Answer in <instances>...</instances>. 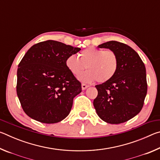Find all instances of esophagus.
<instances>
[{
	"label": "esophagus",
	"instance_id": "obj_1",
	"mask_svg": "<svg viewBox=\"0 0 160 160\" xmlns=\"http://www.w3.org/2000/svg\"><path fill=\"white\" fill-rule=\"evenodd\" d=\"M89 87V85H85V84H84V83H82V90H85V89H87Z\"/></svg>",
	"mask_w": 160,
	"mask_h": 160
}]
</instances>
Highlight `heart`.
Masks as SVG:
<instances>
[{
    "label": "heart",
    "instance_id": "obj_1",
    "mask_svg": "<svg viewBox=\"0 0 160 160\" xmlns=\"http://www.w3.org/2000/svg\"><path fill=\"white\" fill-rule=\"evenodd\" d=\"M71 54L66 60V66L72 75L78 77L85 67L88 69L79 76L83 82H106L114 76L118 66L116 53L112 50L88 48L78 54Z\"/></svg>",
    "mask_w": 160,
    "mask_h": 160
}]
</instances>
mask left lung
Wrapping results in <instances>:
<instances>
[{"mask_svg":"<svg viewBox=\"0 0 160 160\" xmlns=\"http://www.w3.org/2000/svg\"><path fill=\"white\" fill-rule=\"evenodd\" d=\"M98 48L114 51L118 66L112 79L95 86L98 94L94 107L105 122L124 123L136 116L144 104L148 90L145 64L136 51L123 43L110 41Z\"/></svg>","mask_w":160,"mask_h":160,"instance_id":"1","label":"left lung"}]
</instances>
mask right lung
I'll use <instances>...</instances> for the list:
<instances>
[{
  "instance_id": "1",
  "label": "right lung",
  "mask_w": 160,
  "mask_h": 160,
  "mask_svg": "<svg viewBox=\"0 0 160 160\" xmlns=\"http://www.w3.org/2000/svg\"><path fill=\"white\" fill-rule=\"evenodd\" d=\"M53 40L32 46L18 65L17 94L29 117L44 123L60 122L71 110L81 83L66 66L67 57L80 51Z\"/></svg>"
}]
</instances>
